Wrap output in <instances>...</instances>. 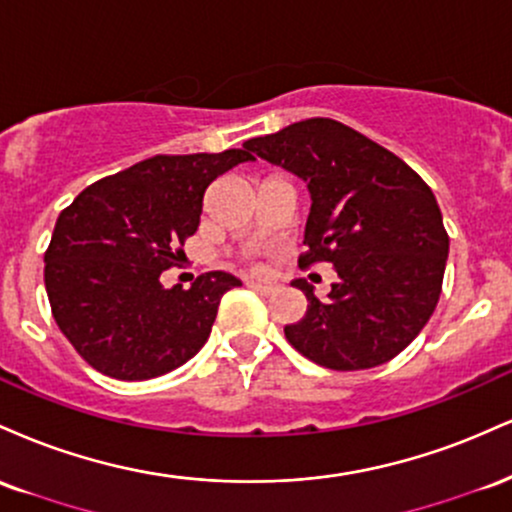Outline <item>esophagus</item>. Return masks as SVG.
I'll use <instances>...</instances> for the list:
<instances>
[{"label": "esophagus", "instance_id": "obj_1", "mask_svg": "<svg viewBox=\"0 0 512 512\" xmlns=\"http://www.w3.org/2000/svg\"><path fill=\"white\" fill-rule=\"evenodd\" d=\"M246 285H249L251 290H256V292H261V294H273L275 290H278V287L268 285V282H254V280H249V282H246Z\"/></svg>", "mask_w": 512, "mask_h": 512}]
</instances>
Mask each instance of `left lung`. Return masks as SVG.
<instances>
[{"instance_id":"obj_1","label":"left lung","mask_w":512,"mask_h":512,"mask_svg":"<svg viewBox=\"0 0 512 512\" xmlns=\"http://www.w3.org/2000/svg\"><path fill=\"white\" fill-rule=\"evenodd\" d=\"M246 150L304 179L311 191L299 266L338 270L326 299L306 280L302 321L285 326L299 354L333 371L390 362L422 333L438 297L448 232L434 191L417 172L352 126L328 117L249 138Z\"/></svg>"}]
</instances>
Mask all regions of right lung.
Segmentation results:
<instances>
[{"label":"right lung","instance_id":"right-lung-1","mask_svg":"<svg viewBox=\"0 0 512 512\" xmlns=\"http://www.w3.org/2000/svg\"><path fill=\"white\" fill-rule=\"evenodd\" d=\"M222 153L153 155L86 186L59 213L45 251V290L64 338L100 374L146 381L206 345L234 275L210 270L184 290L162 287L198 230L208 184L239 162Z\"/></svg>","mask_w":512,"mask_h":512}]
</instances>
